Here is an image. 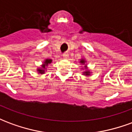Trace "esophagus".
<instances>
[{
    "mask_svg": "<svg viewBox=\"0 0 132 132\" xmlns=\"http://www.w3.org/2000/svg\"><path fill=\"white\" fill-rule=\"evenodd\" d=\"M63 58L64 59H69V54L68 53H64V54H63Z\"/></svg>",
    "mask_w": 132,
    "mask_h": 132,
    "instance_id": "1",
    "label": "esophagus"
}]
</instances>
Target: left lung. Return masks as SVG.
Listing matches in <instances>:
<instances>
[{"label": "left lung", "mask_w": 132, "mask_h": 132, "mask_svg": "<svg viewBox=\"0 0 132 132\" xmlns=\"http://www.w3.org/2000/svg\"><path fill=\"white\" fill-rule=\"evenodd\" d=\"M80 62L81 63H83V64H84V63H86V61H85L84 59H81ZM85 67H86V66H85ZM83 73H84V75H86V76H89V75H90V71H86Z\"/></svg>", "instance_id": "left-lung-1"}]
</instances>
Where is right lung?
Segmentation results:
<instances>
[{"instance_id": "obj_1", "label": "right lung", "mask_w": 132, "mask_h": 132, "mask_svg": "<svg viewBox=\"0 0 132 132\" xmlns=\"http://www.w3.org/2000/svg\"><path fill=\"white\" fill-rule=\"evenodd\" d=\"M52 59H46V60L44 61V64L43 65H42V69H37V71L39 72V73H40V74H43V73H44V71H45V67L47 66L48 64L52 63Z\"/></svg>"}]
</instances>
